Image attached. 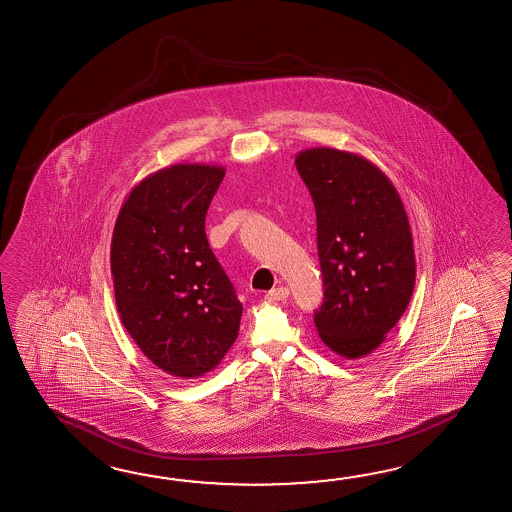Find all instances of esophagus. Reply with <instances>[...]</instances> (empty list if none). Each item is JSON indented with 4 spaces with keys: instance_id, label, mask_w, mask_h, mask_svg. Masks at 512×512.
<instances>
[{
    "instance_id": "34e87169",
    "label": "esophagus",
    "mask_w": 512,
    "mask_h": 512,
    "mask_svg": "<svg viewBox=\"0 0 512 512\" xmlns=\"http://www.w3.org/2000/svg\"><path fill=\"white\" fill-rule=\"evenodd\" d=\"M288 288L286 286H279V288H273V290H270L268 294H266V299L268 301H286V297H288Z\"/></svg>"
}]
</instances>
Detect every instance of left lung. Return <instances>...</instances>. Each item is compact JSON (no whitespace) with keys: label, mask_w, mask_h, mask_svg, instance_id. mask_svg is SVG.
Returning <instances> with one entry per match:
<instances>
[{"label":"left lung","mask_w":512,"mask_h":512,"mask_svg":"<svg viewBox=\"0 0 512 512\" xmlns=\"http://www.w3.org/2000/svg\"><path fill=\"white\" fill-rule=\"evenodd\" d=\"M296 167L318 220L325 297L314 323L330 351L356 360L384 343L413 296L408 213L391 180L360 154L307 148Z\"/></svg>","instance_id":"1"}]
</instances>
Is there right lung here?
I'll list each match as a JSON object with an SVG mask.
<instances>
[{
  "label": "right lung",
  "mask_w": 512,
  "mask_h": 512,
  "mask_svg": "<svg viewBox=\"0 0 512 512\" xmlns=\"http://www.w3.org/2000/svg\"><path fill=\"white\" fill-rule=\"evenodd\" d=\"M226 169L176 163L148 174L115 220V305L141 353L165 373L198 378L239 336L242 303L205 237Z\"/></svg>",
  "instance_id": "right-lung-1"
}]
</instances>
